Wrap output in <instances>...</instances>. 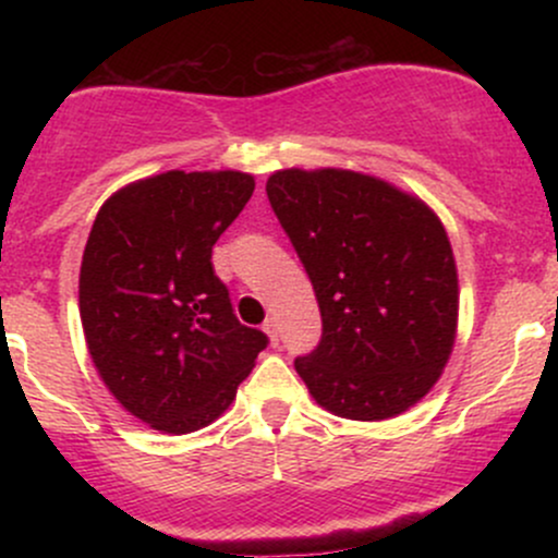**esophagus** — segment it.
<instances>
[{
    "label": "esophagus",
    "instance_id": "esophagus-1",
    "mask_svg": "<svg viewBox=\"0 0 558 558\" xmlns=\"http://www.w3.org/2000/svg\"><path fill=\"white\" fill-rule=\"evenodd\" d=\"M262 330H265L267 336H270V341H272V343H278V319H275V317H267V319H265V325H262Z\"/></svg>",
    "mask_w": 558,
    "mask_h": 558
}]
</instances>
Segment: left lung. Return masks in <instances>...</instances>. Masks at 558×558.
<instances>
[{
	"label": "left lung",
	"mask_w": 558,
	"mask_h": 558,
	"mask_svg": "<svg viewBox=\"0 0 558 558\" xmlns=\"http://www.w3.org/2000/svg\"><path fill=\"white\" fill-rule=\"evenodd\" d=\"M280 226L315 286L323 341L296 373L330 414L399 417L444 375L459 275L440 217L399 185L343 168L267 178Z\"/></svg>",
	"instance_id": "left-lung-1"
}]
</instances>
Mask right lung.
<instances>
[{"instance_id":"add662e5","label":"right lung","mask_w":558,"mask_h":558,"mask_svg":"<svg viewBox=\"0 0 558 558\" xmlns=\"http://www.w3.org/2000/svg\"><path fill=\"white\" fill-rule=\"evenodd\" d=\"M254 194L239 170H168L118 189L83 248L88 354L125 412L155 430L207 427L267 345L233 315L213 246Z\"/></svg>"}]
</instances>
